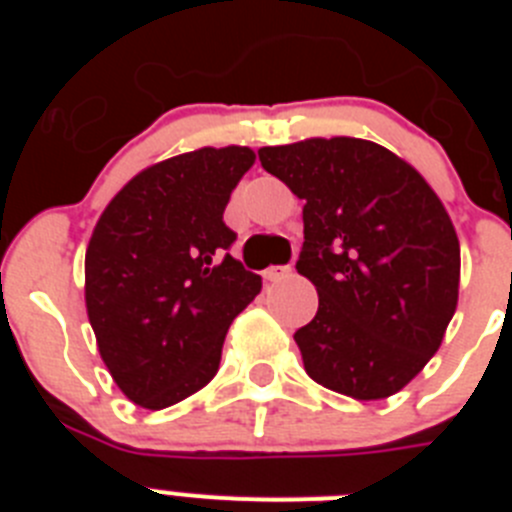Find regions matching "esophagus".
Here are the masks:
<instances>
[{
  "mask_svg": "<svg viewBox=\"0 0 512 512\" xmlns=\"http://www.w3.org/2000/svg\"><path fill=\"white\" fill-rule=\"evenodd\" d=\"M287 277H292V269H289V266H269V269L264 271L266 282H282V279Z\"/></svg>",
  "mask_w": 512,
  "mask_h": 512,
  "instance_id": "1",
  "label": "esophagus"
}]
</instances>
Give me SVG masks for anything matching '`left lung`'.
<instances>
[{
  "instance_id": "8db88e82",
  "label": "left lung",
  "mask_w": 512,
  "mask_h": 512,
  "mask_svg": "<svg viewBox=\"0 0 512 512\" xmlns=\"http://www.w3.org/2000/svg\"><path fill=\"white\" fill-rule=\"evenodd\" d=\"M305 200L297 271L318 289L295 333L305 372L338 395L384 400L413 382L459 302V238L420 171L372 140L305 138L259 148Z\"/></svg>"
}]
</instances>
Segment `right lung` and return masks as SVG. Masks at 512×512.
Instances as JSON below:
<instances>
[{"label":"right lung","mask_w":512,"mask_h":512,"mask_svg":"<svg viewBox=\"0 0 512 512\" xmlns=\"http://www.w3.org/2000/svg\"><path fill=\"white\" fill-rule=\"evenodd\" d=\"M248 146L197 148L138 171L110 200L84 259V302L99 356L130 402L164 410L217 374L230 323L261 277L228 253L230 192Z\"/></svg>","instance_id":"right-lung-1"}]
</instances>
